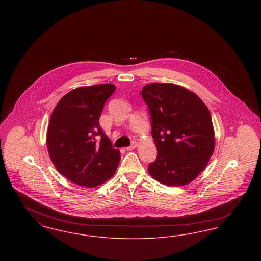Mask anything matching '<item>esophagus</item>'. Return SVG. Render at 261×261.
<instances>
[{
	"mask_svg": "<svg viewBox=\"0 0 261 261\" xmlns=\"http://www.w3.org/2000/svg\"><path fill=\"white\" fill-rule=\"evenodd\" d=\"M137 146H138V143L137 142H132V144H131V146H129V147H127L126 148V150H132V149H135L137 148Z\"/></svg>",
	"mask_w": 261,
	"mask_h": 261,
	"instance_id": "obj_1",
	"label": "esophagus"
}]
</instances>
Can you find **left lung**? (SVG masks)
Listing matches in <instances>:
<instances>
[{"instance_id":"obj_1","label":"left lung","mask_w":261,"mask_h":261,"mask_svg":"<svg viewBox=\"0 0 261 261\" xmlns=\"http://www.w3.org/2000/svg\"><path fill=\"white\" fill-rule=\"evenodd\" d=\"M141 95L149 107L151 135L158 149L149 175L166 186L195 180L215 147L211 112L199 97L172 83H151Z\"/></svg>"}]
</instances>
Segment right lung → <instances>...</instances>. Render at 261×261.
Segmentation results:
<instances>
[{"label": "right lung", "instance_id": "1", "mask_svg": "<svg viewBox=\"0 0 261 261\" xmlns=\"http://www.w3.org/2000/svg\"><path fill=\"white\" fill-rule=\"evenodd\" d=\"M115 88L113 84L76 88L51 112L47 132L50 160L60 173L79 186H99L112 178L118 166L120 151L112 148L99 122L105 102Z\"/></svg>", "mask_w": 261, "mask_h": 261}]
</instances>
